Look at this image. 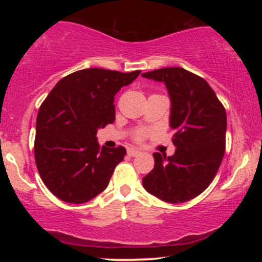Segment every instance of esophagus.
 Instances as JSON below:
<instances>
[{
  "label": "esophagus",
  "instance_id": "1",
  "mask_svg": "<svg viewBox=\"0 0 262 262\" xmlns=\"http://www.w3.org/2000/svg\"><path fill=\"white\" fill-rule=\"evenodd\" d=\"M127 152H128L129 156H137V155L140 154L139 150H137V149H134V148H129Z\"/></svg>",
  "mask_w": 262,
  "mask_h": 262
}]
</instances>
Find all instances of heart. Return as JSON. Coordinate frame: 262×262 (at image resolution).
Returning a JSON list of instances; mask_svg holds the SVG:
<instances>
[{
  "label": "heart",
  "instance_id": "1",
  "mask_svg": "<svg viewBox=\"0 0 262 262\" xmlns=\"http://www.w3.org/2000/svg\"><path fill=\"white\" fill-rule=\"evenodd\" d=\"M144 137H145V133H144L143 130H140V132H138L137 135H135V139L140 141V140H143V139H144Z\"/></svg>",
  "mask_w": 262,
  "mask_h": 262
}]
</instances>
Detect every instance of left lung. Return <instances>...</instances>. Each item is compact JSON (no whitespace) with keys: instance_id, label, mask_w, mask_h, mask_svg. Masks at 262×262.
I'll list each match as a JSON object with an SVG mask.
<instances>
[{"instance_id":"obj_1","label":"left lung","mask_w":262,"mask_h":262,"mask_svg":"<svg viewBox=\"0 0 262 262\" xmlns=\"http://www.w3.org/2000/svg\"><path fill=\"white\" fill-rule=\"evenodd\" d=\"M164 82L171 100L172 156L154 152V169L143 179L152 196L169 203L187 202L209 186L225 151L227 113L206 80L182 68L141 74Z\"/></svg>"}]
</instances>
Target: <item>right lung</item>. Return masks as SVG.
Listing matches in <instances>:
<instances>
[{
    "mask_svg": "<svg viewBox=\"0 0 262 262\" xmlns=\"http://www.w3.org/2000/svg\"><path fill=\"white\" fill-rule=\"evenodd\" d=\"M83 69L62 77L37 116L34 156L48 189L68 203H85L107 188L125 148L100 146L97 130L114 122V96L139 76Z\"/></svg>",
    "mask_w": 262,
    "mask_h": 262,
    "instance_id": "1",
    "label": "right lung"
}]
</instances>
